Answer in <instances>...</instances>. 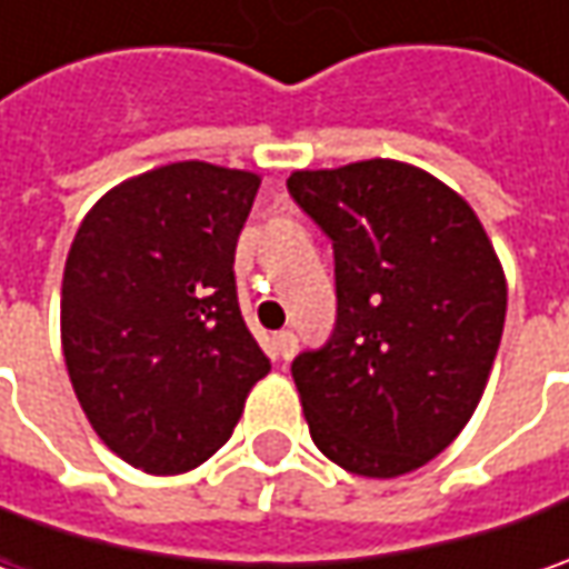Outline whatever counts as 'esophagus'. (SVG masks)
Returning <instances> with one entry per match:
<instances>
[{"label":"esophagus","mask_w":569,"mask_h":569,"mask_svg":"<svg viewBox=\"0 0 569 569\" xmlns=\"http://www.w3.org/2000/svg\"><path fill=\"white\" fill-rule=\"evenodd\" d=\"M272 351H274V358H281V361H291L295 358V351H297V336L295 332H274V339H272Z\"/></svg>","instance_id":"esophagus-1"}]
</instances>
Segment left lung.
<instances>
[{"mask_svg":"<svg viewBox=\"0 0 569 569\" xmlns=\"http://www.w3.org/2000/svg\"><path fill=\"white\" fill-rule=\"evenodd\" d=\"M288 192L332 240L339 313L291 377L322 456L363 478L421 469L488 386L507 278L469 202L402 161L295 170Z\"/></svg>","mask_w":569,"mask_h":569,"instance_id":"obj_1","label":"left lung"}]
</instances>
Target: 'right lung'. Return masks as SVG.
Instances as JSON below:
<instances>
[{
    "label": "right lung",
    "mask_w": 569,
    "mask_h": 569,
    "mask_svg": "<svg viewBox=\"0 0 569 569\" xmlns=\"http://www.w3.org/2000/svg\"><path fill=\"white\" fill-rule=\"evenodd\" d=\"M259 177L180 161L110 189L62 274V355L98 437L148 475L228 443L272 363L237 303L233 252Z\"/></svg>",
    "instance_id": "obj_1"
}]
</instances>
